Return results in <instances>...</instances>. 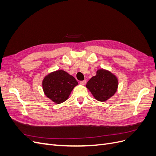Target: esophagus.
Wrapping results in <instances>:
<instances>
[{
    "label": "esophagus",
    "mask_w": 156,
    "mask_h": 156,
    "mask_svg": "<svg viewBox=\"0 0 156 156\" xmlns=\"http://www.w3.org/2000/svg\"><path fill=\"white\" fill-rule=\"evenodd\" d=\"M86 83H87V81H86V80H84V81H80V84H82V85H84V84H86Z\"/></svg>",
    "instance_id": "34e87169"
}]
</instances>
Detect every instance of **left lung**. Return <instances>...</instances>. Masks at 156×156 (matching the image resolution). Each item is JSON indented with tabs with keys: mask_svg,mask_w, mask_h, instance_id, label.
<instances>
[{
	"mask_svg": "<svg viewBox=\"0 0 156 156\" xmlns=\"http://www.w3.org/2000/svg\"><path fill=\"white\" fill-rule=\"evenodd\" d=\"M86 87L96 100L104 102L117 92L119 79L110 71L101 68L98 69L95 76L87 82Z\"/></svg>",
	"mask_w": 156,
	"mask_h": 156,
	"instance_id": "8db88e82",
	"label": "left lung"
}]
</instances>
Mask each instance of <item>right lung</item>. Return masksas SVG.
Returning a JSON list of instances; mask_svg holds the SVG:
<instances>
[{"instance_id":"obj_1","label":"right lung","mask_w":156,"mask_h":156,"mask_svg":"<svg viewBox=\"0 0 156 156\" xmlns=\"http://www.w3.org/2000/svg\"><path fill=\"white\" fill-rule=\"evenodd\" d=\"M77 85L76 79L62 69L48 73L42 81V88L45 96L57 104L66 101Z\"/></svg>"}]
</instances>
